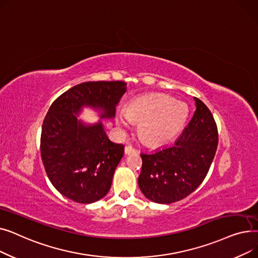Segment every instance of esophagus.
<instances>
[{
  "label": "esophagus",
  "mask_w": 258,
  "mask_h": 258,
  "mask_svg": "<svg viewBox=\"0 0 258 258\" xmlns=\"http://www.w3.org/2000/svg\"><path fill=\"white\" fill-rule=\"evenodd\" d=\"M124 153H125V155H131V154L136 153V150H135L132 145H126L124 147Z\"/></svg>",
  "instance_id": "34e87169"
}]
</instances>
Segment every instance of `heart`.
I'll return each instance as SVG.
<instances>
[{
  "mask_svg": "<svg viewBox=\"0 0 258 258\" xmlns=\"http://www.w3.org/2000/svg\"><path fill=\"white\" fill-rule=\"evenodd\" d=\"M188 117L186 103L175 101L165 95H143L130 101L126 108L115 112V123L119 131L128 130L134 121H140L139 134L153 145H161L177 136Z\"/></svg>",
  "mask_w": 258,
  "mask_h": 258,
  "instance_id": "heart-1",
  "label": "heart"
}]
</instances>
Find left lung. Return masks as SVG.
<instances>
[{
	"label": "left lung",
	"instance_id": "1",
	"mask_svg": "<svg viewBox=\"0 0 258 258\" xmlns=\"http://www.w3.org/2000/svg\"><path fill=\"white\" fill-rule=\"evenodd\" d=\"M194 99V117L174 144L140 155L138 185L152 202L170 204L186 198L204 181L210 168L218 147V127L205 103Z\"/></svg>",
	"mask_w": 258,
	"mask_h": 258
}]
</instances>
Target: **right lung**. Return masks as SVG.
<instances>
[{"instance_id": "right-lung-1", "label": "right lung", "mask_w": 258, "mask_h": 258, "mask_svg": "<svg viewBox=\"0 0 258 258\" xmlns=\"http://www.w3.org/2000/svg\"><path fill=\"white\" fill-rule=\"evenodd\" d=\"M126 91L123 81H89L66 91L52 103L40 136V155L52 185L63 197L91 204L106 196L124 146L108 139L102 121L78 116L85 107L113 119Z\"/></svg>"}]
</instances>
